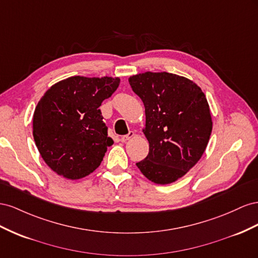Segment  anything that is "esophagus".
Instances as JSON below:
<instances>
[{"label": "esophagus", "mask_w": 258, "mask_h": 258, "mask_svg": "<svg viewBox=\"0 0 258 258\" xmlns=\"http://www.w3.org/2000/svg\"><path fill=\"white\" fill-rule=\"evenodd\" d=\"M134 135H135V134H134V132H130V133H128L127 135L122 136L120 141H121L122 143H126V142H128V141H130L131 138H133V137H134Z\"/></svg>", "instance_id": "1"}]
</instances>
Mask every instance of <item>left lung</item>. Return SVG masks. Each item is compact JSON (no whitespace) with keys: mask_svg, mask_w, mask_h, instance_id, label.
<instances>
[{"mask_svg":"<svg viewBox=\"0 0 258 258\" xmlns=\"http://www.w3.org/2000/svg\"><path fill=\"white\" fill-rule=\"evenodd\" d=\"M144 102L149 142L147 158L136 163L145 177L159 185L186 175L207 149L213 122L201 87L168 72L147 71L128 78Z\"/></svg>","mask_w":258,"mask_h":258,"instance_id":"obj_1","label":"left lung"}]
</instances>
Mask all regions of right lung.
<instances>
[{
	"label": "right lung",
	"mask_w": 258,
	"mask_h": 258,
	"mask_svg": "<svg viewBox=\"0 0 258 258\" xmlns=\"http://www.w3.org/2000/svg\"><path fill=\"white\" fill-rule=\"evenodd\" d=\"M120 78L70 77L51 85L33 113V137L44 162L76 180L100 165L108 137L99 107L119 87Z\"/></svg>",
	"instance_id": "obj_1"
}]
</instances>
